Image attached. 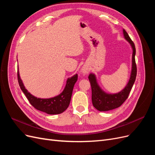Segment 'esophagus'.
<instances>
[{"label": "esophagus", "instance_id": "1", "mask_svg": "<svg viewBox=\"0 0 155 155\" xmlns=\"http://www.w3.org/2000/svg\"><path fill=\"white\" fill-rule=\"evenodd\" d=\"M88 68L86 66H83L81 69V72L82 74H88Z\"/></svg>", "mask_w": 155, "mask_h": 155}]
</instances>
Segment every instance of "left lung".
Wrapping results in <instances>:
<instances>
[{
    "label": "left lung",
    "instance_id": "8db88e82",
    "mask_svg": "<svg viewBox=\"0 0 155 155\" xmlns=\"http://www.w3.org/2000/svg\"><path fill=\"white\" fill-rule=\"evenodd\" d=\"M123 34L125 39L128 41L133 49L132 55V68L129 80L125 88L120 92L115 94H109L103 91L98 85L96 75L91 73L88 76L92 89V101L93 106L100 111H108L116 109L124 104L128 97L137 77V64L135 62L136 48L132 40L130 39L127 33L124 29Z\"/></svg>",
    "mask_w": 155,
    "mask_h": 155
}]
</instances>
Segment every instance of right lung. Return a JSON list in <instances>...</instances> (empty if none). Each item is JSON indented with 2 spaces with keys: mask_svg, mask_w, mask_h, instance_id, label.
<instances>
[{
  "mask_svg": "<svg viewBox=\"0 0 155 155\" xmlns=\"http://www.w3.org/2000/svg\"><path fill=\"white\" fill-rule=\"evenodd\" d=\"M18 82L22 91L30 101V104L37 110L46 112L48 114H58L63 112L69 106L71 100L73 88L78 80V74L68 78L63 91L60 94L50 98H38L35 97L28 91L23 84L19 72H17Z\"/></svg>",
  "mask_w": 155,
  "mask_h": 155,
  "instance_id": "right-lung-1",
  "label": "right lung"
}]
</instances>
